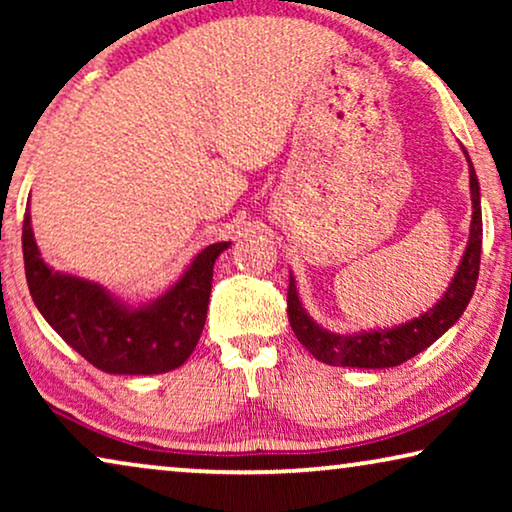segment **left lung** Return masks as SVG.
<instances>
[{
    "instance_id": "1",
    "label": "left lung",
    "mask_w": 512,
    "mask_h": 512,
    "mask_svg": "<svg viewBox=\"0 0 512 512\" xmlns=\"http://www.w3.org/2000/svg\"><path fill=\"white\" fill-rule=\"evenodd\" d=\"M464 151L468 163V177H471V230H468V242L464 256L457 265L450 286H447L443 296L429 310L419 314V317L405 321L398 326L384 328H368V331L356 333H335L317 324L310 317V312L303 307V300L298 296L296 277L289 279V321L293 333L300 340L307 352L317 361H324L328 366L342 368H394L401 366L403 361L412 359L426 347H431L440 335L450 331L457 324L466 305L471 303L480 272V251H482V209H480V184L478 174L473 170L468 151Z\"/></svg>"
}]
</instances>
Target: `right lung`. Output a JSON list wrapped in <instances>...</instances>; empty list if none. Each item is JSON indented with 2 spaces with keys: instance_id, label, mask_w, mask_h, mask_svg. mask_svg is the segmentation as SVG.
Returning a JSON list of instances; mask_svg holds the SVG:
<instances>
[{
  "instance_id": "add662e5",
  "label": "right lung",
  "mask_w": 512,
  "mask_h": 512,
  "mask_svg": "<svg viewBox=\"0 0 512 512\" xmlns=\"http://www.w3.org/2000/svg\"><path fill=\"white\" fill-rule=\"evenodd\" d=\"M230 242L198 251L177 282L146 303H128L93 279L60 272L41 258L30 205L23 221L25 277L48 326L95 368L111 375H160L179 368L207 319L214 263Z\"/></svg>"
}]
</instances>
